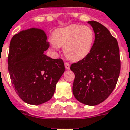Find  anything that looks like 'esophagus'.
<instances>
[{
    "label": "esophagus",
    "mask_w": 130,
    "mask_h": 130,
    "mask_svg": "<svg viewBox=\"0 0 130 130\" xmlns=\"http://www.w3.org/2000/svg\"><path fill=\"white\" fill-rule=\"evenodd\" d=\"M64 66H65V68H66V70H69L70 69V64H69V63L65 62L64 63Z\"/></svg>",
    "instance_id": "esophagus-1"
}]
</instances>
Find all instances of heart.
Here are the masks:
<instances>
[{"instance_id":"obj_1","label":"heart","mask_w":130,"mask_h":130,"mask_svg":"<svg viewBox=\"0 0 130 130\" xmlns=\"http://www.w3.org/2000/svg\"><path fill=\"white\" fill-rule=\"evenodd\" d=\"M94 39L91 28L74 24L57 29L51 36L53 49L63 47L65 56L73 62L83 60L90 54Z\"/></svg>"}]
</instances>
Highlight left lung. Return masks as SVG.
Wrapping results in <instances>:
<instances>
[{"label": "left lung", "instance_id": "left-lung-1", "mask_svg": "<svg viewBox=\"0 0 130 130\" xmlns=\"http://www.w3.org/2000/svg\"><path fill=\"white\" fill-rule=\"evenodd\" d=\"M95 33L90 54L70 66L74 73L72 93L81 103L95 106L112 93L120 72L119 49L108 29L95 21L87 22Z\"/></svg>", "mask_w": 130, "mask_h": 130}]
</instances>
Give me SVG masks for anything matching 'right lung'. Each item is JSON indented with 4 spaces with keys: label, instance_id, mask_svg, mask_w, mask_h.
<instances>
[{
    "label": "right lung",
    "instance_id": "right-lung-1",
    "mask_svg": "<svg viewBox=\"0 0 130 130\" xmlns=\"http://www.w3.org/2000/svg\"><path fill=\"white\" fill-rule=\"evenodd\" d=\"M45 32L31 28L11 39L8 69L13 86L25 102L39 105L54 95L56 84L64 74L62 59H52L44 54L49 48Z\"/></svg>",
    "mask_w": 130,
    "mask_h": 130
}]
</instances>
